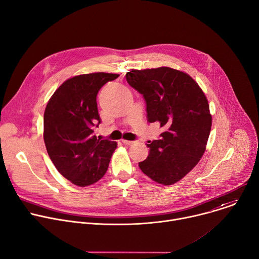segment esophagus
<instances>
[{
    "label": "esophagus",
    "instance_id": "esophagus-1",
    "mask_svg": "<svg viewBox=\"0 0 259 259\" xmlns=\"http://www.w3.org/2000/svg\"><path fill=\"white\" fill-rule=\"evenodd\" d=\"M122 143L126 146H132L134 144V142H132V140H125V139L122 140Z\"/></svg>",
    "mask_w": 259,
    "mask_h": 259
}]
</instances>
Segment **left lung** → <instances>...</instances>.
Wrapping results in <instances>:
<instances>
[{
	"instance_id": "8db88e82",
	"label": "left lung",
	"mask_w": 259,
	"mask_h": 259,
	"mask_svg": "<svg viewBox=\"0 0 259 259\" xmlns=\"http://www.w3.org/2000/svg\"><path fill=\"white\" fill-rule=\"evenodd\" d=\"M126 79L143 95L148 121L164 129L158 139L149 142L150 154L138 166L153 181L172 185L205 151L211 127L206 97L190 75L169 67L132 70Z\"/></svg>"
}]
</instances>
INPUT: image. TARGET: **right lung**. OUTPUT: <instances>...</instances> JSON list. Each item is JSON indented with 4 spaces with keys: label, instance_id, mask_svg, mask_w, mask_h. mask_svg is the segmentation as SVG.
Masks as SVG:
<instances>
[{
    "label": "right lung",
    "instance_id": "right-lung-1",
    "mask_svg": "<svg viewBox=\"0 0 259 259\" xmlns=\"http://www.w3.org/2000/svg\"><path fill=\"white\" fill-rule=\"evenodd\" d=\"M119 74L90 73L67 79L44 111V143L58 171L79 187L98 182L106 172L116 143L98 139L94 129L101 119L97 94Z\"/></svg>",
    "mask_w": 259,
    "mask_h": 259
}]
</instances>
